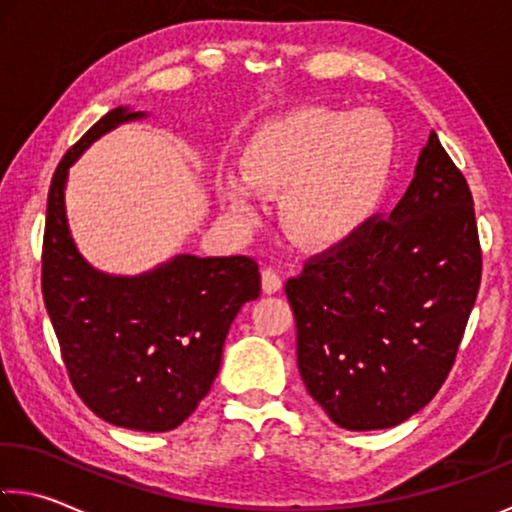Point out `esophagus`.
Segmentation results:
<instances>
[{
	"label": "esophagus",
	"instance_id": "1",
	"mask_svg": "<svg viewBox=\"0 0 512 512\" xmlns=\"http://www.w3.org/2000/svg\"><path fill=\"white\" fill-rule=\"evenodd\" d=\"M262 289L266 294H275V291L282 289V275L275 269H271V266L262 271Z\"/></svg>",
	"mask_w": 512,
	"mask_h": 512
}]
</instances>
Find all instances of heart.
I'll return each mask as SVG.
<instances>
[{"mask_svg":"<svg viewBox=\"0 0 512 512\" xmlns=\"http://www.w3.org/2000/svg\"><path fill=\"white\" fill-rule=\"evenodd\" d=\"M396 157L394 127L373 109L307 107L259 127L241 173L221 196L241 221L259 216V193L280 196V221L300 246L344 241L383 202Z\"/></svg>","mask_w":512,"mask_h":512,"instance_id":"heart-1","label":"heart"}]
</instances>
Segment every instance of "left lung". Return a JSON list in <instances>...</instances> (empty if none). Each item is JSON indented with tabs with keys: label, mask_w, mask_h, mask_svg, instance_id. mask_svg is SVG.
<instances>
[{
	"label": "left lung",
	"mask_w": 512,
	"mask_h": 512,
	"mask_svg": "<svg viewBox=\"0 0 512 512\" xmlns=\"http://www.w3.org/2000/svg\"><path fill=\"white\" fill-rule=\"evenodd\" d=\"M472 191L431 132L387 218L314 255L285 291L300 378L346 431H378L431 403L481 287Z\"/></svg>",
	"instance_id": "8db88e82"
}]
</instances>
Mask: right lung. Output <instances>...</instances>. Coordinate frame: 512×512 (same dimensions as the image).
<instances>
[{
    "mask_svg": "<svg viewBox=\"0 0 512 512\" xmlns=\"http://www.w3.org/2000/svg\"><path fill=\"white\" fill-rule=\"evenodd\" d=\"M143 111L111 109L56 166L43 239V298L70 383L113 426L166 433L205 399L234 316L259 296L246 255H175L141 275L93 269L66 218L68 168L88 145Z\"/></svg>",
    "mask_w": 512,
    "mask_h": 512,
    "instance_id": "right-lung-1",
    "label": "right lung"
}]
</instances>
